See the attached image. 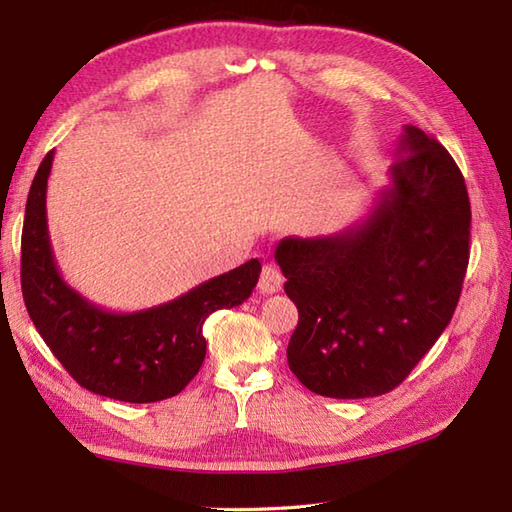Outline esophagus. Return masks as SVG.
<instances>
[{
    "label": "esophagus",
    "mask_w": 512,
    "mask_h": 512,
    "mask_svg": "<svg viewBox=\"0 0 512 512\" xmlns=\"http://www.w3.org/2000/svg\"><path fill=\"white\" fill-rule=\"evenodd\" d=\"M281 286H284V275H281L279 266L266 264L262 268V275H259V292H264V295H273V292L281 290Z\"/></svg>",
    "instance_id": "obj_1"
}]
</instances>
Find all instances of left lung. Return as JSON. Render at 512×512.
Instances as JSON below:
<instances>
[{
	"label": "left lung",
	"instance_id": "obj_1",
	"mask_svg": "<svg viewBox=\"0 0 512 512\" xmlns=\"http://www.w3.org/2000/svg\"><path fill=\"white\" fill-rule=\"evenodd\" d=\"M389 178L365 220L275 248L299 310L288 365L319 396L387 394L458 308L471 239L462 171L438 140L407 125Z\"/></svg>",
	"mask_w": 512,
	"mask_h": 512
}]
</instances>
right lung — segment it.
<instances>
[{
  "label": "right lung",
  "instance_id": "add662e5",
  "mask_svg": "<svg viewBox=\"0 0 512 512\" xmlns=\"http://www.w3.org/2000/svg\"><path fill=\"white\" fill-rule=\"evenodd\" d=\"M52 158L48 151L32 180L21 233V292L32 323L68 374L94 394L123 402L180 394L204 363L206 317L244 303L262 264L250 259L156 308L96 306L65 284L54 262L46 217Z\"/></svg>",
  "mask_w": 512,
  "mask_h": 512
}]
</instances>
